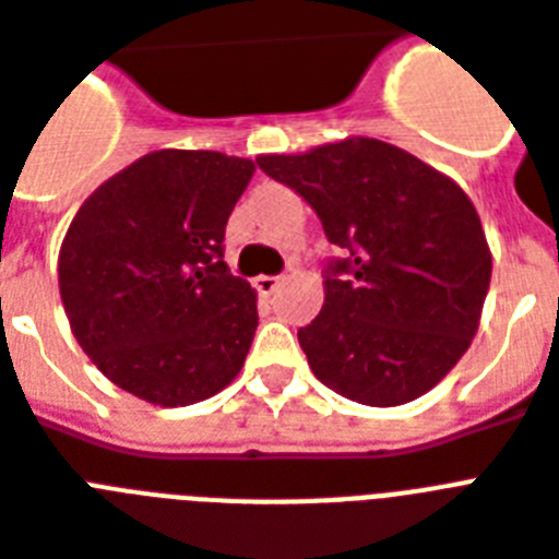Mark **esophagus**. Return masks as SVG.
Wrapping results in <instances>:
<instances>
[{
  "label": "esophagus",
  "instance_id": "34e87169",
  "mask_svg": "<svg viewBox=\"0 0 559 559\" xmlns=\"http://www.w3.org/2000/svg\"><path fill=\"white\" fill-rule=\"evenodd\" d=\"M281 281H284L281 275H258V278H254V287H258L261 296H272V293L281 287Z\"/></svg>",
  "mask_w": 559,
  "mask_h": 559
}]
</instances>
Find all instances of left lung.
I'll use <instances>...</instances> for the list:
<instances>
[{
    "mask_svg": "<svg viewBox=\"0 0 559 559\" xmlns=\"http://www.w3.org/2000/svg\"><path fill=\"white\" fill-rule=\"evenodd\" d=\"M258 165L345 252L328 266L322 310L298 331L316 380L362 406H403L435 389L467 354L493 272L464 188L368 135Z\"/></svg>",
    "mask_w": 559,
    "mask_h": 559,
    "instance_id": "obj_1",
    "label": "left lung"
}]
</instances>
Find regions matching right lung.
Segmentation results:
<instances>
[{
  "label": "right lung",
  "mask_w": 559,
  "mask_h": 559,
  "mask_svg": "<svg viewBox=\"0 0 559 559\" xmlns=\"http://www.w3.org/2000/svg\"><path fill=\"white\" fill-rule=\"evenodd\" d=\"M252 159L153 151L86 197L57 284L74 340L118 389L191 406L235 380L258 331V293L223 261Z\"/></svg>",
  "instance_id": "1"
}]
</instances>
